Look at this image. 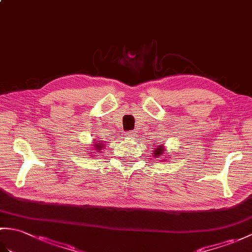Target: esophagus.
<instances>
[{"mask_svg": "<svg viewBox=\"0 0 252 252\" xmlns=\"http://www.w3.org/2000/svg\"><path fill=\"white\" fill-rule=\"evenodd\" d=\"M126 138H134V137H135V133L133 132V131L126 132Z\"/></svg>", "mask_w": 252, "mask_h": 252, "instance_id": "esophagus-1", "label": "esophagus"}]
</instances>
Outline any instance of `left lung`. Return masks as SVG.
Masks as SVG:
<instances>
[{"label":"left lung","instance_id":"8db88e82","mask_svg":"<svg viewBox=\"0 0 252 252\" xmlns=\"http://www.w3.org/2000/svg\"><path fill=\"white\" fill-rule=\"evenodd\" d=\"M165 153V149H164V146H163V144L162 145H156V147L154 148V151H153V156L155 157V158H160L161 157L162 158V156H164V154ZM165 157H163V161H165Z\"/></svg>","mask_w":252,"mask_h":252}]
</instances>
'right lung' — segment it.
<instances>
[{"label":"right lung","mask_w":252,"mask_h":252,"mask_svg":"<svg viewBox=\"0 0 252 252\" xmlns=\"http://www.w3.org/2000/svg\"><path fill=\"white\" fill-rule=\"evenodd\" d=\"M94 142H93V149H88V151H93V152H91V153H89V154H92L93 156H96L95 154H99V153H101L100 151L101 149H104V147L106 146L105 144H104V142H101V141H95V140H93ZM92 156V157H93Z\"/></svg>","instance_id":"1"}]
</instances>
